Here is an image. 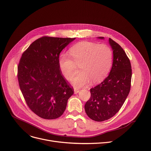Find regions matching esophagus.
Listing matches in <instances>:
<instances>
[{
	"instance_id": "1",
	"label": "esophagus",
	"mask_w": 151,
	"mask_h": 151,
	"mask_svg": "<svg viewBox=\"0 0 151 151\" xmlns=\"http://www.w3.org/2000/svg\"><path fill=\"white\" fill-rule=\"evenodd\" d=\"M80 91V89H78V88H74V93L75 94H77L78 92H79Z\"/></svg>"
}]
</instances>
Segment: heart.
Masks as SVG:
<instances>
[{"instance_id": "heart-1", "label": "heart", "mask_w": 151, "mask_h": 151, "mask_svg": "<svg viewBox=\"0 0 151 151\" xmlns=\"http://www.w3.org/2000/svg\"><path fill=\"white\" fill-rule=\"evenodd\" d=\"M70 54L63 53L59 58L61 71L68 80L75 73L76 65L80 71L73 80L72 84L77 88L90 83L101 82L108 75L112 66L113 54L110 47L105 44L81 42L71 48Z\"/></svg>"}]
</instances>
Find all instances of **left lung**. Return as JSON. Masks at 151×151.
<instances>
[{"label": "left lung", "mask_w": 151, "mask_h": 151, "mask_svg": "<svg viewBox=\"0 0 151 151\" xmlns=\"http://www.w3.org/2000/svg\"><path fill=\"white\" fill-rule=\"evenodd\" d=\"M109 42L113 51L110 73L100 84L90 89L91 97L85 105L88 117L96 122L107 120L117 114L131 89L132 69L129 58L117 43L111 38Z\"/></svg>", "instance_id": "1"}]
</instances>
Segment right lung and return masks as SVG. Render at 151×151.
<instances>
[{
	"label": "right lung",
	"mask_w": 151,
	"mask_h": 151,
	"mask_svg": "<svg viewBox=\"0 0 151 151\" xmlns=\"http://www.w3.org/2000/svg\"><path fill=\"white\" fill-rule=\"evenodd\" d=\"M74 39L44 36L22 55L17 67L19 87L29 108L42 119L60 117L74 93L62 75L59 55Z\"/></svg>",
	"instance_id": "add662e5"
}]
</instances>
